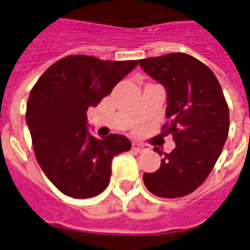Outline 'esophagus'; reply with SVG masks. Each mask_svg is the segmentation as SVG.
<instances>
[{"label": "esophagus", "instance_id": "1", "mask_svg": "<svg viewBox=\"0 0 250 250\" xmlns=\"http://www.w3.org/2000/svg\"><path fill=\"white\" fill-rule=\"evenodd\" d=\"M132 150L136 152H147L150 151V146L146 144H138V143H135V144H132Z\"/></svg>", "mask_w": 250, "mask_h": 250}]
</instances>
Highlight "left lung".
<instances>
[{
	"label": "left lung",
	"instance_id": "obj_1",
	"mask_svg": "<svg viewBox=\"0 0 250 250\" xmlns=\"http://www.w3.org/2000/svg\"><path fill=\"white\" fill-rule=\"evenodd\" d=\"M139 63L167 89L169 121L161 130L176 144L156 171L144 174V184L160 198H182L204 183L219 158L229 132L228 104L214 72L190 55L173 52Z\"/></svg>",
	"mask_w": 250,
	"mask_h": 250
}]
</instances>
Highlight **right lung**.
<instances>
[{"label":"right lung","mask_w":250,"mask_h":250,"mask_svg":"<svg viewBox=\"0 0 250 250\" xmlns=\"http://www.w3.org/2000/svg\"><path fill=\"white\" fill-rule=\"evenodd\" d=\"M138 61H104L70 55L41 75L27 100L26 123L35 155L50 182L76 199L106 189L114 156L131 149L125 136L87 132V109L98 106Z\"/></svg>","instance_id":"right-lung-1"}]
</instances>
